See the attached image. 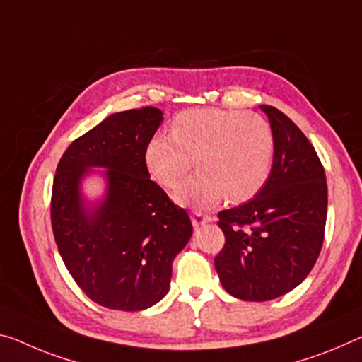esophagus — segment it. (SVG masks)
Returning <instances> with one entry per match:
<instances>
[{"mask_svg":"<svg viewBox=\"0 0 362 362\" xmlns=\"http://www.w3.org/2000/svg\"><path fill=\"white\" fill-rule=\"evenodd\" d=\"M209 221H212V216H210V215L202 214V212H194V215H192V225L194 226H200L204 223H209Z\"/></svg>","mask_w":362,"mask_h":362,"instance_id":"34e87169","label":"esophagus"}]
</instances>
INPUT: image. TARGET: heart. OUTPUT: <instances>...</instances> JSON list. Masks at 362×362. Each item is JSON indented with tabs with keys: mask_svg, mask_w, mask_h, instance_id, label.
I'll return each instance as SVG.
<instances>
[{
	"mask_svg": "<svg viewBox=\"0 0 362 362\" xmlns=\"http://www.w3.org/2000/svg\"><path fill=\"white\" fill-rule=\"evenodd\" d=\"M274 132L262 116L235 110L196 108L173 119L170 136H153L146 165L160 185L173 189L194 166L199 173L176 192L189 207H210L254 197L274 165Z\"/></svg>",
	"mask_w": 362,
	"mask_h": 362,
	"instance_id": "heart-1",
	"label": "heart"
}]
</instances>
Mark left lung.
<instances>
[{"label":"left lung","instance_id":"8db88e82","mask_svg":"<svg viewBox=\"0 0 362 362\" xmlns=\"http://www.w3.org/2000/svg\"><path fill=\"white\" fill-rule=\"evenodd\" d=\"M270 176L254 199L221 210L225 246L215 269L225 290L243 301H270L305 280L319 257L327 220L325 171L303 131L275 107Z\"/></svg>","mask_w":362,"mask_h":362}]
</instances>
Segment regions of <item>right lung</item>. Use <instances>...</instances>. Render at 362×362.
<instances>
[{
  "label": "right lung",
  "mask_w": 362,
  "mask_h": 362,
  "mask_svg": "<svg viewBox=\"0 0 362 362\" xmlns=\"http://www.w3.org/2000/svg\"><path fill=\"white\" fill-rule=\"evenodd\" d=\"M162 121L153 107L110 115L76 139L58 163L54 241L74 281L103 308L134 313L162 301L171 264L192 236L186 210L150 180L146 165V147ZM93 173L105 180V194L88 203L81 181Z\"/></svg>",
  "instance_id": "obj_1"
}]
</instances>
